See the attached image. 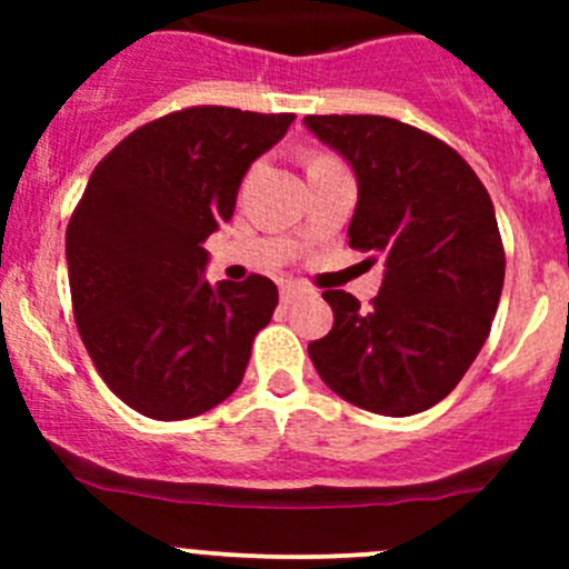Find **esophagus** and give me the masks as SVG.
<instances>
[{"label":"esophagus","mask_w":569,"mask_h":569,"mask_svg":"<svg viewBox=\"0 0 569 569\" xmlns=\"http://www.w3.org/2000/svg\"><path fill=\"white\" fill-rule=\"evenodd\" d=\"M302 295H306V289H300V286H295V283L280 286V302H283V306H291V302L300 300Z\"/></svg>","instance_id":"1"}]
</instances>
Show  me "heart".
Here are the masks:
<instances>
[{"mask_svg": "<svg viewBox=\"0 0 569 569\" xmlns=\"http://www.w3.org/2000/svg\"><path fill=\"white\" fill-rule=\"evenodd\" d=\"M319 162H330V157H317L311 164H319Z\"/></svg>", "mask_w": 569, "mask_h": 569, "instance_id": "1", "label": "heart"}]
</instances>
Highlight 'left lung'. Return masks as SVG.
<instances>
[{"instance_id": "obj_1", "label": "left lung", "mask_w": 569, "mask_h": 569, "mask_svg": "<svg viewBox=\"0 0 569 569\" xmlns=\"http://www.w3.org/2000/svg\"><path fill=\"white\" fill-rule=\"evenodd\" d=\"M306 126L358 176L349 248L386 258L369 311L325 291L336 321L308 355L349 405L416 416L455 391L490 336L507 267L492 200L455 148L416 126L382 114Z\"/></svg>"}]
</instances>
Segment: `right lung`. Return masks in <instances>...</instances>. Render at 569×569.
Returning <instances> with one entry per match:
<instances>
[{
  "mask_svg": "<svg viewBox=\"0 0 569 569\" xmlns=\"http://www.w3.org/2000/svg\"><path fill=\"white\" fill-rule=\"evenodd\" d=\"M295 114L189 107L151 120L96 164L66 231L73 319L109 391L157 421L211 410L239 388L278 286L206 280L203 242Z\"/></svg>",
  "mask_w": 569,
  "mask_h": 569,
  "instance_id": "1",
  "label": "right lung"
}]
</instances>
